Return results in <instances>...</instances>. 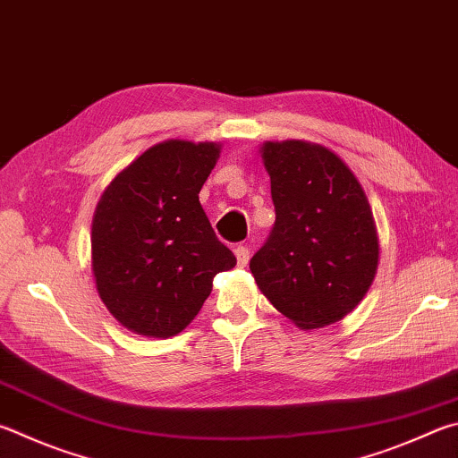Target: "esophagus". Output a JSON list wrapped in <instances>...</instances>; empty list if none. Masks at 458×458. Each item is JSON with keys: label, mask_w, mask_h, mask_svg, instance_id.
Here are the masks:
<instances>
[{"label": "esophagus", "mask_w": 458, "mask_h": 458, "mask_svg": "<svg viewBox=\"0 0 458 458\" xmlns=\"http://www.w3.org/2000/svg\"><path fill=\"white\" fill-rule=\"evenodd\" d=\"M234 254H236V262H238V266H246L248 264V258H250V250H248L246 246H236L234 248Z\"/></svg>", "instance_id": "34e87169"}]
</instances>
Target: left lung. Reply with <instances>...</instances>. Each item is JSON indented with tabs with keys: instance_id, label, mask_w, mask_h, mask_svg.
Listing matches in <instances>:
<instances>
[{
	"instance_id": "8db88e82",
	"label": "left lung",
	"mask_w": 458,
	"mask_h": 458,
	"mask_svg": "<svg viewBox=\"0 0 458 458\" xmlns=\"http://www.w3.org/2000/svg\"><path fill=\"white\" fill-rule=\"evenodd\" d=\"M276 222L250 260L260 293L298 328L330 327L369 293L378 232L359 178L327 146L264 142Z\"/></svg>"
}]
</instances>
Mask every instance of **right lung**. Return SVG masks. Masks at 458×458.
Listing matches in <instances>:
<instances>
[{
  "instance_id": "obj_1",
  "label": "right lung",
  "mask_w": 458,
  "mask_h": 458,
  "mask_svg": "<svg viewBox=\"0 0 458 458\" xmlns=\"http://www.w3.org/2000/svg\"><path fill=\"white\" fill-rule=\"evenodd\" d=\"M216 142L165 140L104 190L91 220V272L106 309L149 338L184 330L236 258L206 218L198 194L220 157Z\"/></svg>"
}]
</instances>
